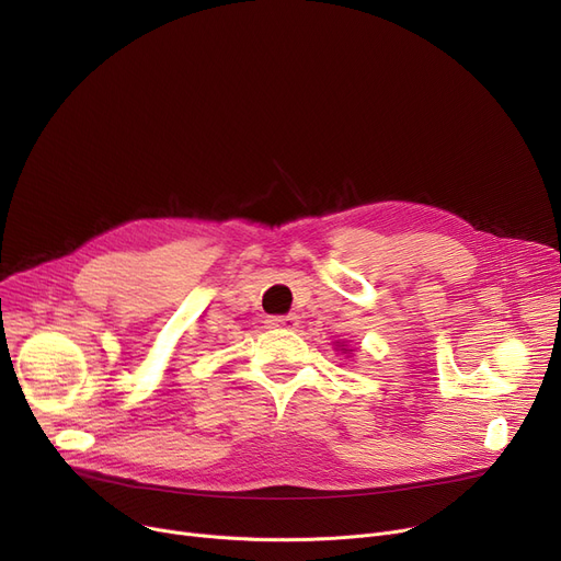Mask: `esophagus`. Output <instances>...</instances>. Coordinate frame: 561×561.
Returning a JSON list of instances; mask_svg holds the SVG:
<instances>
[{
  "label": "esophagus",
  "mask_w": 561,
  "mask_h": 561,
  "mask_svg": "<svg viewBox=\"0 0 561 561\" xmlns=\"http://www.w3.org/2000/svg\"><path fill=\"white\" fill-rule=\"evenodd\" d=\"M265 322H268V328L273 330H298L300 318L296 313H288V316H273Z\"/></svg>",
  "instance_id": "obj_1"
}]
</instances>
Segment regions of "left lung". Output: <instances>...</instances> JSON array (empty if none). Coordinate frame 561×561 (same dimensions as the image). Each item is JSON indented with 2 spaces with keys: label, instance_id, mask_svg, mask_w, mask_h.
I'll use <instances>...</instances> for the list:
<instances>
[{
  "label": "left lung",
  "instance_id": "1",
  "mask_svg": "<svg viewBox=\"0 0 561 561\" xmlns=\"http://www.w3.org/2000/svg\"><path fill=\"white\" fill-rule=\"evenodd\" d=\"M334 350H339L341 355H352V350L347 347V341H336V343H334Z\"/></svg>",
  "mask_w": 561,
  "mask_h": 561
}]
</instances>
